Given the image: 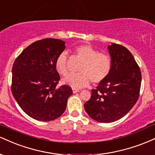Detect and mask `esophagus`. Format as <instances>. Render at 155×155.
Segmentation results:
<instances>
[{"instance_id":"obj_1","label":"esophagus","mask_w":155,"mask_h":155,"mask_svg":"<svg viewBox=\"0 0 155 155\" xmlns=\"http://www.w3.org/2000/svg\"><path fill=\"white\" fill-rule=\"evenodd\" d=\"M80 91L78 90V89H75V88H72V92L74 93V94H75V93H78Z\"/></svg>"}]
</instances>
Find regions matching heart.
<instances>
[{
    "mask_svg": "<svg viewBox=\"0 0 155 155\" xmlns=\"http://www.w3.org/2000/svg\"><path fill=\"white\" fill-rule=\"evenodd\" d=\"M73 53L82 60L78 73H70L63 79V83L72 88H81L87 86L91 81L94 84L101 83L108 76L112 67L110 57L88 44L78 45L73 48ZM56 70L61 75L68 72L67 55L62 52L56 58Z\"/></svg>",
    "mask_w": 155,
    "mask_h": 155,
    "instance_id": "obj_1",
    "label": "heart"
}]
</instances>
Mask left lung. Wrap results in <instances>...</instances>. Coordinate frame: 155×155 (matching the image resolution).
Returning a JSON list of instances; mask_svg holds the SVG:
<instances>
[{"label":"left lung","mask_w":155,"mask_h":155,"mask_svg":"<svg viewBox=\"0 0 155 155\" xmlns=\"http://www.w3.org/2000/svg\"><path fill=\"white\" fill-rule=\"evenodd\" d=\"M112 67L108 76L91 90L85 103L87 114L99 123H112L125 116L139 97L141 73L132 54L125 47H107Z\"/></svg>","instance_id":"8db88e82"}]
</instances>
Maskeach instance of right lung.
Here are the masks:
<instances>
[{"label":"right lung","instance_id":"1","mask_svg":"<svg viewBox=\"0 0 155 155\" xmlns=\"http://www.w3.org/2000/svg\"><path fill=\"white\" fill-rule=\"evenodd\" d=\"M65 42L45 38L32 43L16 58L12 67V92L27 115L39 121H51L64 113L72 94L67 85L58 88L57 56Z\"/></svg>","mask_w":155,"mask_h":155}]
</instances>
